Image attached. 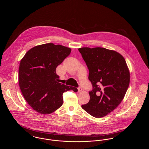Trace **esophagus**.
<instances>
[{
	"label": "esophagus",
	"instance_id": "esophagus-1",
	"mask_svg": "<svg viewBox=\"0 0 149 149\" xmlns=\"http://www.w3.org/2000/svg\"><path fill=\"white\" fill-rule=\"evenodd\" d=\"M82 91H83V89H82L81 87L80 86V87L78 88V92H81Z\"/></svg>",
	"mask_w": 149,
	"mask_h": 149
}]
</instances>
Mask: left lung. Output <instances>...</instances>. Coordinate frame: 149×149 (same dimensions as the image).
I'll return each instance as SVG.
<instances>
[{"label": "left lung", "mask_w": 149, "mask_h": 149, "mask_svg": "<svg viewBox=\"0 0 149 149\" xmlns=\"http://www.w3.org/2000/svg\"><path fill=\"white\" fill-rule=\"evenodd\" d=\"M81 54L89 69L93 90L89 102L82 108L96 118L107 116L121 103L130 80L125 58L114 50L103 47H81Z\"/></svg>", "instance_id": "left-lung-1"}]
</instances>
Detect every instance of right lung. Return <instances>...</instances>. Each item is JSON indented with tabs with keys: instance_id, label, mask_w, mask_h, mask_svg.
Segmentation results:
<instances>
[{
	"instance_id": "1",
	"label": "right lung",
	"mask_w": 149,
	"mask_h": 149,
	"mask_svg": "<svg viewBox=\"0 0 149 149\" xmlns=\"http://www.w3.org/2000/svg\"><path fill=\"white\" fill-rule=\"evenodd\" d=\"M71 51L70 48L49 43L32 47L22 58L19 85L24 99L36 112L51 113L62 106L63 93L78 92L77 88L58 83L56 73L57 66Z\"/></svg>"
}]
</instances>
